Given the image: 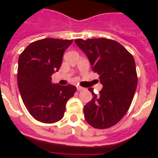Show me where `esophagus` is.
I'll use <instances>...</instances> for the list:
<instances>
[{
	"instance_id": "34e87169",
	"label": "esophagus",
	"mask_w": 158,
	"mask_h": 158,
	"mask_svg": "<svg viewBox=\"0 0 158 158\" xmlns=\"http://www.w3.org/2000/svg\"><path fill=\"white\" fill-rule=\"evenodd\" d=\"M77 89L78 91H81V90H83L84 88L81 87V86H77Z\"/></svg>"
}]
</instances>
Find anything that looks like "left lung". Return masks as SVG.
Segmentation results:
<instances>
[{
	"label": "left lung",
	"mask_w": 158,
	"mask_h": 158,
	"mask_svg": "<svg viewBox=\"0 0 158 158\" xmlns=\"http://www.w3.org/2000/svg\"><path fill=\"white\" fill-rule=\"evenodd\" d=\"M75 43L87 55L103 85L98 95L89 89L93 97L84 107L85 120L96 129L111 127L126 115L133 100L138 85L135 59L115 40L77 39Z\"/></svg>",
	"instance_id": "8db88e82"
}]
</instances>
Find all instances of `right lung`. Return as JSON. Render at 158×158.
Returning a JSON list of instances; mask_svg holds the SVG:
<instances>
[{"instance_id":"right-lung-1","label":"right lung","mask_w":158,"mask_h":158,"mask_svg":"<svg viewBox=\"0 0 158 158\" xmlns=\"http://www.w3.org/2000/svg\"><path fill=\"white\" fill-rule=\"evenodd\" d=\"M73 40L43 39L30 43L18 61L17 83L25 107L33 118L45 123L61 120L68 100L77 88L52 84L51 76L58 71L62 56Z\"/></svg>"}]
</instances>
